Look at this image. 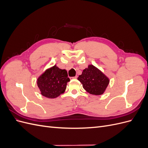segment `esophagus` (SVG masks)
I'll return each instance as SVG.
<instances>
[{
  "instance_id": "34e87169",
  "label": "esophagus",
  "mask_w": 148,
  "mask_h": 148,
  "mask_svg": "<svg viewBox=\"0 0 148 148\" xmlns=\"http://www.w3.org/2000/svg\"><path fill=\"white\" fill-rule=\"evenodd\" d=\"M78 78V76L77 75V76H75V77H70V79H77Z\"/></svg>"
}]
</instances>
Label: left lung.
Masks as SVG:
<instances>
[{
  "label": "left lung",
  "mask_w": 148,
  "mask_h": 148,
  "mask_svg": "<svg viewBox=\"0 0 148 148\" xmlns=\"http://www.w3.org/2000/svg\"><path fill=\"white\" fill-rule=\"evenodd\" d=\"M78 79L83 84L84 90L92 95H103L110 82L109 78L93 65H89L83 70Z\"/></svg>",
  "instance_id": "obj_1"
}]
</instances>
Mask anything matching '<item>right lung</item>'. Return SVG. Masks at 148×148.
Listing matches in <instances>:
<instances>
[{
    "label": "right lung",
    "instance_id": "add662e5",
    "mask_svg": "<svg viewBox=\"0 0 148 148\" xmlns=\"http://www.w3.org/2000/svg\"><path fill=\"white\" fill-rule=\"evenodd\" d=\"M65 69H60L56 65L46 70L37 79V84L43 96L53 99L63 94L70 82Z\"/></svg>",
    "mask_w": 148,
    "mask_h": 148
}]
</instances>
